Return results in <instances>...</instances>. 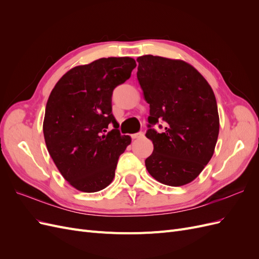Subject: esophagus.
<instances>
[{
	"label": "esophagus",
	"instance_id": "1",
	"mask_svg": "<svg viewBox=\"0 0 259 259\" xmlns=\"http://www.w3.org/2000/svg\"><path fill=\"white\" fill-rule=\"evenodd\" d=\"M133 139H139V138H143L144 137V133H135V134H132L131 135Z\"/></svg>",
	"mask_w": 259,
	"mask_h": 259
}]
</instances>
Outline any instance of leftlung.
Wrapping results in <instances>:
<instances>
[{"label": "left lung", "mask_w": 259, "mask_h": 259, "mask_svg": "<svg viewBox=\"0 0 259 259\" xmlns=\"http://www.w3.org/2000/svg\"><path fill=\"white\" fill-rule=\"evenodd\" d=\"M139 81L150 105L148 121L165 122V131H147L153 152L147 170L159 183L179 187L191 183L215 151L219 115L214 92L197 69L180 59L153 55L137 58Z\"/></svg>", "instance_id": "8db88e82"}]
</instances>
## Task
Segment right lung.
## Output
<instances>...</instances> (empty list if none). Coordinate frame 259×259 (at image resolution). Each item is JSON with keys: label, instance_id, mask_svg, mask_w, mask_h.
<instances>
[{"label": "right lung", "instance_id": "right-lung-1", "mask_svg": "<svg viewBox=\"0 0 259 259\" xmlns=\"http://www.w3.org/2000/svg\"><path fill=\"white\" fill-rule=\"evenodd\" d=\"M135 67L131 57L100 58L70 69L51 92L43 121L45 144L76 190L97 192L112 183L117 160L132 142L115 125L112 92ZM110 123L115 128L107 133Z\"/></svg>", "mask_w": 259, "mask_h": 259}]
</instances>
